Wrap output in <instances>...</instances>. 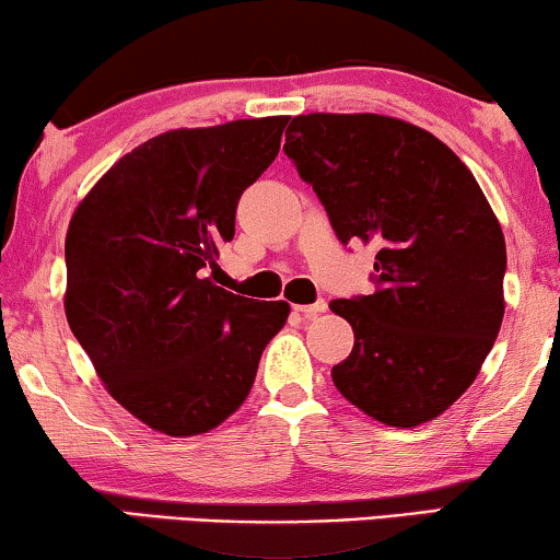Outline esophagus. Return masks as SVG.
<instances>
[{
	"instance_id": "esophagus-1",
	"label": "esophagus",
	"mask_w": 560,
	"mask_h": 560,
	"mask_svg": "<svg viewBox=\"0 0 560 560\" xmlns=\"http://www.w3.org/2000/svg\"><path fill=\"white\" fill-rule=\"evenodd\" d=\"M326 308H328V305H326L324 298H320V301H316V303H308V305H293V311L301 313L303 318H316V316H320V313H324Z\"/></svg>"
}]
</instances>
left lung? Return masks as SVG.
<instances>
[{"instance_id":"8db88e82","label":"left lung","mask_w":560,"mask_h":560,"mask_svg":"<svg viewBox=\"0 0 560 560\" xmlns=\"http://www.w3.org/2000/svg\"><path fill=\"white\" fill-rule=\"evenodd\" d=\"M285 155L343 244L374 242V293L336 298L354 349L331 370L351 405L412 428L466 393L504 316L500 221L462 160L382 114H301Z\"/></svg>"}]
</instances>
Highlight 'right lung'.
I'll return each instance as SVG.
<instances>
[{
	"label": "right lung",
	"instance_id": "right-lung-1",
	"mask_svg": "<svg viewBox=\"0 0 560 560\" xmlns=\"http://www.w3.org/2000/svg\"><path fill=\"white\" fill-rule=\"evenodd\" d=\"M285 125L236 119L152 137L89 190L68 226V326L114 400L160 433L224 423L285 326V301H252L206 278Z\"/></svg>",
	"mask_w": 560,
	"mask_h": 560
}]
</instances>
